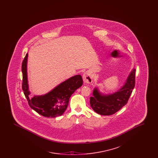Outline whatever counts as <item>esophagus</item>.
Returning <instances> with one entry per match:
<instances>
[{
  "instance_id": "obj_1",
  "label": "esophagus",
  "mask_w": 158,
  "mask_h": 158,
  "mask_svg": "<svg viewBox=\"0 0 158 158\" xmlns=\"http://www.w3.org/2000/svg\"><path fill=\"white\" fill-rule=\"evenodd\" d=\"M83 80L85 83L89 84L92 82V77L91 76L90 73L88 72H85L83 75Z\"/></svg>"
}]
</instances>
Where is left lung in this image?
<instances>
[{
  "instance_id": "left-lung-1",
  "label": "left lung",
  "mask_w": 158,
  "mask_h": 158,
  "mask_svg": "<svg viewBox=\"0 0 158 158\" xmlns=\"http://www.w3.org/2000/svg\"><path fill=\"white\" fill-rule=\"evenodd\" d=\"M135 69L128 76L126 82L118 91L111 94L102 95L97 88L90 97V104L94 111L100 115H110L117 113L127 103L135 86Z\"/></svg>"
}]
</instances>
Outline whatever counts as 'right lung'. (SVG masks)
<instances>
[{
    "mask_svg": "<svg viewBox=\"0 0 158 158\" xmlns=\"http://www.w3.org/2000/svg\"><path fill=\"white\" fill-rule=\"evenodd\" d=\"M27 59L28 54H26L22 63V87L28 104L32 109L44 117L55 118L61 115L68 107L71 95L82 85V76L79 75L74 76L60 83L45 95L34 96L30 99L29 98L30 92L28 89L27 80Z\"/></svg>",
    "mask_w": 158,
    "mask_h": 158,
    "instance_id": "1",
    "label": "right lung"
}]
</instances>
